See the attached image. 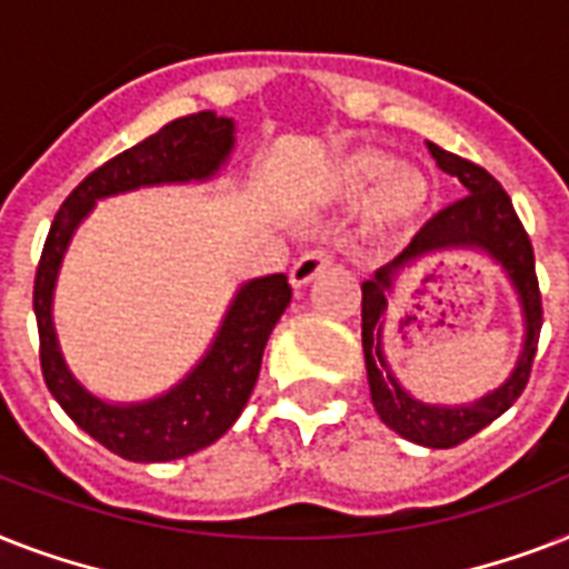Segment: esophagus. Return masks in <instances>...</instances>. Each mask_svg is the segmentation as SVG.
Returning <instances> with one entry per match:
<instances>
[{"label": "esophagus", "instance_id": "1", "mask_svg": "<svg viewBox=\"0 0 569 569\" xmlns=\"http://www.w3.org/2000/svg\"><path fill=\"white\" fill-rule=\"evenodd\" d=\"M330 266H333V253H330V250H307V253L292 266V274H289L292 277V286L295 289H301V286H307L310 280H316L321 271H328Z\"/></svg>", "mask_w": 569, "mask_h": 569}]
</instances>
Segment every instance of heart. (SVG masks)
Segmentation results:
<instances>
[{"mask_svg":"<svg viewBox=\"0 0 569 569\" xmlns=\"http://www.w3.org/2000/svg\"><path fill=\"white\" fill-rule=\"evenodd\" d=\"M330 186L342 197H360L372 189L369 209L378 221L398 223L425 203V180L407 164H392L380 150H351L333 164Z\"/></svg>","mask_w":569,"mask_h":569,"instance_id":"heart-1","label":"heart"}]
</instances>
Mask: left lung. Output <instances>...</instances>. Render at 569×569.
Instances as JSON below:
<instances>
[{
	"instance_id": "obj_1",
	"label": "left lung",
	"mask_w": 569,
	"mask_h": 569,
	"mask_svg": "<svg viewBox=\"0 0 569 569\" xmlns=\"http://www.w3.org/2000/svg\"><path fill=\"white\" fill-rule=\"evenodd\" d=\"M428 153L433 156L440 171L458 177L460 186L467 189V197H460L451 206H446L442 212L433 214L389 266L378 268L375 277H369L363 283V355L372 405L383 425L401 433L405 440L428 446V449H451V446L476 437L481 428L499 419L522 396V389L529 383L531 363H535V351H538L543 303H540V286L538 274H535L531 239L513 212L511 197L505 194L502 186L481 164L460 159V156L437 144H428ZM460 247L481 249L503 266L521 298L527 337L512 378L502 388L472 406H425L416 402L397 383L382 357V325L388 315V298L395 288V277L416 258L437 249Z\"/></svg>"
}]
</instances>
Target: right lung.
<instances>
[{"instance_id":"obj_1","label":"right lung","mask_w":569,"mask_h":569,"mask_svg":"<svg viewBox=\"0 0 569 569\" xmlns=\"http://www.w3.org/2000/svg\"><path fill=\"white\" fill-rule=\"evenodd\" d=\"M236 123L214 111L164 123L156 136L88 173L58 209L34 274V319L40 337V372L49 392L84 433L136 463H162L212 446L248 405L259 378L271 330L292 301L286 274L250 280L236 292L206 357L164 396L136 405H109L91 396L67 369L52 325V292L76 227L97 200L164 182L209 180L221 171L236 144Z\"/></svg>"}]
</instances>
